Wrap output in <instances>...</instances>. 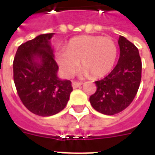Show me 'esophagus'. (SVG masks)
Returning a JSON list of instances; mask_svg holds the SVG:
<instances>
[{
  "instance_id": "34e87169",
  "label": "esophagus",
  "mask_w": 155,
  "mask_h": 155,
  "mask_svg": "<svg viewBox=\"0 0 155 155\" xmlns=\"http://www.w3.org/2000/svg\"><path fill=\"white\" fill-rule=\"evenodd\" d=\"M81 84H82V83H81V82H77V81H73V82H72V87L74 88V89H75V88L80 87Z\"/></svg>"
}]
</instances>
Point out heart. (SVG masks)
I'll list each match as a JSON object with an SVG mask.
<instances>
[{"mask_svg":"<svg viewBox=\"0 0 155 155\" xmlns=\"http://www.w3.org/2000/svg\"><path fill=\"white\" fill-rule=\"evenodd\" d=\"M117 54L116 45L111 38L84 35L71 40L66 50H58L55 60L66 77H71L77 71L81 62L85 75L90 74L92 77L98 78L112 70Z\"/></svg>","mask_w":155,"mask_h":155,"instance_id":"heart-1","label":"heart"}]
</instances>
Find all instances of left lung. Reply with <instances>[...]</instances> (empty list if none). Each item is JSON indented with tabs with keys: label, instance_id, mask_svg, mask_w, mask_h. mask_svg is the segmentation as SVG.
I'll return each mask as SVG.
<instances>
[{
	"label": "left lung",
	"instance_id": "left-lung-1",
	"mask_svg": "<svg viewBox=\"0 0 155 155\" xmlns=\"http://www.w3.org/2000/svg\"><path fill=\"white\" fill-rule=\"evenodd\" d=\"M120 59L106 77L95 81L97 90L90 97L92 107L101 114L114 115L130 105L136 95L140 81L142 62L138 48L120 35Z\"/></svg>",
	"mask_w": 155,
	"mask_h": 155
}]
</instances>
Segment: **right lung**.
Returning a JSON list of instances; mask_svg holds the SVG:
<instances>
[{"instance_id":"obj_1","label":"right lung","mask_w":155,"mask_h":155,"mask_svg":"<svg viewBox=\"0 0 155 155\" xmlns=\"http://www.w3.org/2000/svg\"><path fill=\"white\" fill-rule=\"evenodd\" d=\"M43 34L21 44L13 61V78L21 101L33 114L51 116L64 109L73 88L71 81L57 76L51 39Z\"/></svg>"}]
</instances>
